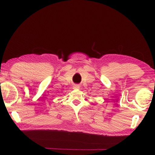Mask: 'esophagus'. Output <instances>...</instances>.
Here are the masks:
<instances>
[{
    "instance_id": "esophagus-1",
    "label": "esophagus",
    "mask_w": 155,
    "mask_h": 155,
    "mask_svg": "<svg viewBox=\"0 0 155 155\" xmlns=\"http://www.w3.org/2000/svg\"><path fill=\"white\" fill-rule=\"evenodd\" d=\"M78 88H79V86H78V85H75L73 86V89H75V90L76 89H78Z\"/></svg>"
}]
</instances>
